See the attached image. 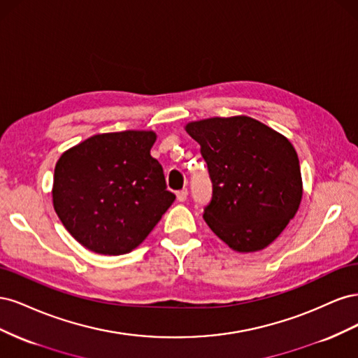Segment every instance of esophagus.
I'll return each mask as SVG.
<instances>
[{
    "mask_svg": "<svg viewBox=\"0 0 358 358\" xmlns=\"http://www.w3.org/2000/svg\"><path fill=\"white\" fill-rule=\"evenodd\" d=\"M178 201H180V203H183V201H187V199H188V189H182V191H179L178 194Z\"/></svg>",
    "mask_w": 358,
    "mask_h": 358,
    "instance_id": "34e87169",
    "label": "esophagus"
}]
</instances>
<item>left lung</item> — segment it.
I'll list each match as a JSON object with an SVG mask.
<instances>
[{
	"label": "left lung",
	"instance_id": "left-lung-1",
	"mask_svg": "<svg viewBox=\"0 0 358 358\" xmlns=\"http://www.w3.org/2000/svg\"><path fill=\"white\" fill-rule=\"evenodd\" d=\"M212 180L203 218L237 252L267 248L294 218L303 196L299 157L289 140L249 116L188 122Z\"/></svg>",
	"mask_w": 358,
	"mask_h": 358
}]
</instances>
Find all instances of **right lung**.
Returning a JSON list of instances; mask_svg holds the SVG:
<instances>
[{
	"mask_svg": "<svg viewBox=\"0 0 358 358\" xmlns=\"http://www.w3.org/2000/svg\"><path fill=\"white\" fill-rule=\"evenodd\" d=\"M155 140L154 131L143 129L95 134L59 157L53 209L86 249L131 252L175 201L161 164L150 157Z\"/></svg>",
	"mask_w": 358,
	"mask_h": 358,
	"instance_id": "1",
	"label": "right lung"
}]
</instances>
